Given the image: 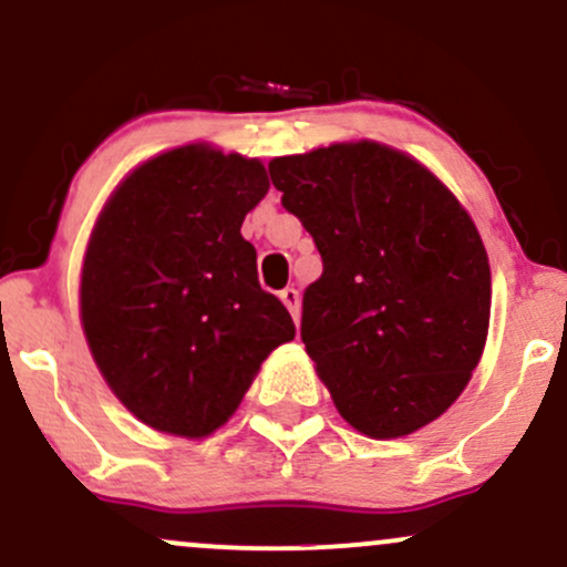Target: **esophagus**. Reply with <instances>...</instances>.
<instances>
[{
    "mask_svg": "<svg viewBox=\"0 0 567 567\" xmlns=\"http://www.w3.org/2000/svg\"><path fill=\"white\" fill-rule=\"evenodd\" d=\"M279 301L288 306L292 320H296V324H298V315H301V298H298V290L296 288H285L282 292H279Z\"/></svg>",
    "mask_w": 567,
    "mask_h": 567,
    "instance_id": "34e87169",
    "label": "esophagus"
}]
</instances>
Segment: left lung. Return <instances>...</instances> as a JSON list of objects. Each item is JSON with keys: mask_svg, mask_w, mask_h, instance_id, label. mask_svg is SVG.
Listing matches in <instances>:
<instances>
[{"mask_svg": "<svg viewBox=\"0 0 567 567\" xmlns=\"http://www.w3.org/2000/svg\"><path fill=\"white\" fill-rule=\"evenodd\" d=\"M269 175L322 256L301 341L338 413L373 440L440 419L491 322V264L470 213L421 162L375 141L277 157Z\"/></svg>", "mask_w": 567, "mask_h": 567, "instance_id": "8db88e82", "label": "left lung"}]
</instances>
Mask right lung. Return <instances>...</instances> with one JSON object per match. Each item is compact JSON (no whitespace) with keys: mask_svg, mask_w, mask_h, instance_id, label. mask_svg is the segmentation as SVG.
Here are the masks:
<instances>
[{"mask_svg":"<svg viewBox=\"0 0 567 567\" xmlns=\"http://www.w3.org/2000/svg\"><path fill=\"white\" fill-rule=\"evenodd\" d=\"M269 192L258 159L205 143L143 162L103 207L82 266V328L135 419L207 437L296 324L239 234Z\"/></svg>","mask_w":567,"mask_h":567,"instance_id":"obj_1","label":"right lung"}]
</instances>
